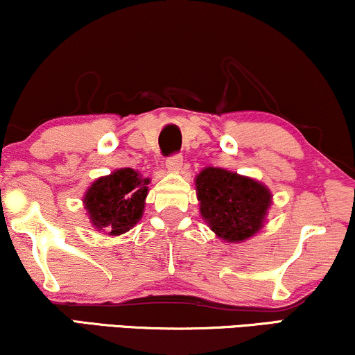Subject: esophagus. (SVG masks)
Wrapping results in <instances>:
<instances>
[{
  "label": "esophagus",
  "instance_id": "esophagus-1",
  "mask_svg": "<svg viewBox=\"0 0 355 355\" xmlns=\"http://www.w3.org/2000/svg\"><path fill=\"white\" fill-rule=\"evenodd\" d=\"M165 167H167L168 172H172V173L180 172L182 167H183V157L182 155H172L167 160V162H165Z\"/></svg>",
  "mask_w": 355,
  "mask_h": 355
}]
</instances>
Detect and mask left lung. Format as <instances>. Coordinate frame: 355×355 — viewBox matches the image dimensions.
Segmentation results:
<instances>
[{"label":"left lung","mask_w":355,"mask_h":355,"mask_svg":"<svg viewBox=\"0 0 355 355\" xmlns=\"http://www.w3.org/2000/svg\"><path fill=\"white\" fill-rule=\"evenodd\" d=\"M200 214L216 237L239 244L263 227L272 191L255 178L219 167H205L195 177Z\"/></svg>","instance_id":"8db88e82"}]
</instances>
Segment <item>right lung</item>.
<instances>
[{"label": "right lung", "instance_id": "1", "mask_svg": "<svg viewBox=\"0 0 355 355\" xmlns=\"http://www.w3.org/2000/svg\"><path fill=\"white\" fill-rule=\"evenodd\" d=\"M150 178L134 168H118L96 178L83 195V208L95 230L106 236H121L141 221Z\"/></svg>", "mask_w": 355, "mask_h": 355}]
</instances>
